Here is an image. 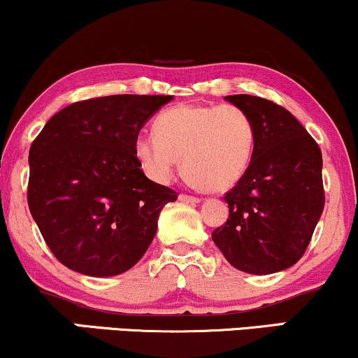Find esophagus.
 Returning a JSON list of instances; mask_svg holds the SVG:
<instances>
[{
	"mask_svg": "<svg viewBox=\"0 0 358 358\" xmlns=\"http://www.w3.org/2000/svg\"><path fill=\"white\" fill-rule=\"evenodd\" d=\"M179 199L182 202H187V204H197V202H201L199 197L196 196H189V194H180Z\"/></svg>",
	"mask_w": 358,
	"mask_h": 358,
	"instance_id": "34e87169",
	"label": "esophagus"
}]
</instances>
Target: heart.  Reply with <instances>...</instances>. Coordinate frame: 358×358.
Segmentation results:
<instances>
[{
  "label": "heart",
  "instance_id": "b5f03b06",
  "mask_svg": "<svg viewBox=\"0 0 358 358\" xmlns=\"http://www.w3.org/2000/svg\"><path fill=\"white\" fill-rule=\"evenodd\" d=\"M255 126L244 109L224 106H176L157 117L156 134L141 132L134 152L152 180L171 182L182 159L184 174L207 192L227 191L249 169Z\"/></svg>",
  "mask_w": 358,
  "mask_h": 358
}]
</instances>
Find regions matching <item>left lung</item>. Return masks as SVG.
I'll list each match as a JSON object with an SVG mask.
<instances>
[{
	"mask_svg": "<svg viewBox=\"0 0 358 358\" xmlns=\"http://www.w3.org/2000/svg\"><path fill=\"white\" fill-rule=\"evenodd\" d=\"M252 117L249 169L226 194L229 219L213 232L232 267L266 275L294 266L315 231L325 196L319 144L282 106L250 94L226 96Z\"/></svg>",
	"mask_w": 358,
	"mask_h": 358,
	"instance_id": "obj_1",
	"label": "left lung"
}]
</instances>
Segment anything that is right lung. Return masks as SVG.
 I'll return each instance as SVG.
<instances>
[{"label": "right lung", "instance_id": "obj_1", "mask_svg": "<svg viewBox=\"0 0 358 358\" xmlns=\"http://www.w3.org/2000/svg\"><path fill=\"white\" fill-rule=\"evenodd\" d=\"M172 96H104L56 113L29 149L28 206L55 257L74 272L111 277L151 245L178 192L145 178L134 144Z\"/></svg>", "mask_w": 358, "mask_h": 358}]
</instances>
